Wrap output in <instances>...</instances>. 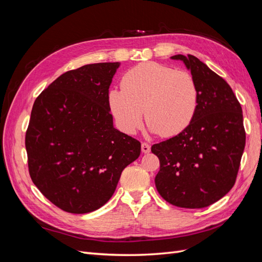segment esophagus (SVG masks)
I'll return each instance as SVG.
<instances>
[{"label":"esophagus","mask_w":262,"mask_h":262,"mask_svg":"<svg viewBox=\"0 0 262 262\" xmlns=\"http://www.w3.org/2000/svg\"><path fill=\"white\" fill-rule=\"evenodd\" d=\"M141 147H142V152H143V153H149L150 152V146H149V144L146 143V142H143V143H142V145H141Z\"/></svg>","instance_id":"34e87169"}]
</instances>
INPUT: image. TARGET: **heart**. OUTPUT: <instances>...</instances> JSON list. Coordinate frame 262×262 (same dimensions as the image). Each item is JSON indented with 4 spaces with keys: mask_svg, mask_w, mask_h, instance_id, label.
Wrapping results in <instances>:
<instances>
[{
    "mask_svg": "<svg viewBox=\"0 0 262 262\" xmlns=\"http://www.w3.org/2000/svg\"><path fill=\"white\" fill-rule=\"evenodd\" d=\"M122 89L109 92L108 101L123 132L134 133L145 121L162 138L177 136L192 122L199 106V86L194 76L156 62L130 69Z\"/></svg>",
    "mask_w": 262,
    "mask_h": 262,
    "instance_id": "heart-1",
    "label": "heart"
}]
</instances>
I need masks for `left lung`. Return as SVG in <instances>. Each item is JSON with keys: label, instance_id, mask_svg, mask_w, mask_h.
<instances>
[{"label": "left lung", "instance_id": "obj_1", "mask_svg": "<svg viewBox=\"0 0 262 262\" xmlns=\"http://www.w3.org/2000/svg\"><path fill=\"white\" fill-rule=\"evenodd\" d=\"M184 61L199 86V106L187 129L150 148L160 160L158 193L179 208L201 209L235 185L246 143L243 110L224 78L194 55Z\"/></svg>", "mask_w": 262, "mask_h": 262}]
</instances>
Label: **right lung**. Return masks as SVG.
<instances>
[{
	"mask_svg": "<svg viewBox=\"0 0 262 262\" xmlns=\"http://www.w3.org/2000/svg\"><path fill=\"white\" fill-rule=\"evenodd\" d=\"M118 62L86 64L60 75L36 98L25 137L28 170L59 209L84 214L113 196L141 143L114 128L108 101Z\"/></svg>",
	"mask_w": 262,
	"mask_h": 262,
	"instance_id": "obj_1",
	"label": "right lung"
}]
</instances>
